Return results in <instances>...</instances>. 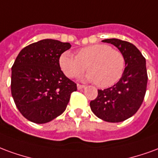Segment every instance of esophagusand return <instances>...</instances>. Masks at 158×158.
Instances as JSON below:
<instances>
[{
  "label": "esophagus",
  "mask_w": 158,
  "mask_h": 158,
  "mask_svg": "<svg viewBox=\"0 0 158 158\" xmlns=\"http://www.w3.org/2000/svg\"><path fill=\"white\" fill-rule=\"evenodd\" d=\"M85 87V86L84 85H80V84H77V89L78 90H80V89H82V88H84Z\"/></svg>",
  "instance_id": "1"
}]
</instances>
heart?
Masks as SVG:
<instances>
[{
  "instance_id": "1",
  "label": "heart",
  "mask_w": 158,
  "mask_h": 158,
  "mask_svg": "<svg viewBox=\"0 0 158 158\" xmlns=\"http://www.w3.org/2000/svg\"><path fill=\"white\" fill-rule=\"evenodd\" d=\"M60 66L69 77L89 72L83 78L95 81L98 87H109L121 78L125 70V57L108 44H93L80 49L77 56L65 51L60 57Z\"/></svg>"
}]
</instances>
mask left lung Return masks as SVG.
Instances as JSON below:
<instances>
[{"mask_svg":"<svg viewBox=\"0 0 158 158\" xmlns=\"http://www.w3.org/2000/svg\"><path fill=\"white\" fill-rule=\"evenodd\" d=\"M103 42L118 48L125 57V68L117 83L98 91V97L91 101L90 107L97 117L104 121L118 123L134 115L143 102L147 85L146 59L131 43L118 39Z\"/></svg>","mask_w":158,"mask_h":158,"instance_id":"8db88e82","label":"left lung"}]
</instances>
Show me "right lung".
<instances>
[{
	"label": "right lung",
	"mask_w": 158,
	"mask_h": 158,
	"mask_svg": "<svg viewBox=\"0 0 158 158\" xmlns=\"http://www.w3.org/2000/svg\"><path fill=\"white\" fill-rule=\"evenodd\" d=\"M70 43L43 40L21 50L11 67V91L18 110L29 121L45 124L66 109L77 84L60 70L59 60Z\"/></svg>",
	"instance_id": "add662e5"
}]
</instances>
